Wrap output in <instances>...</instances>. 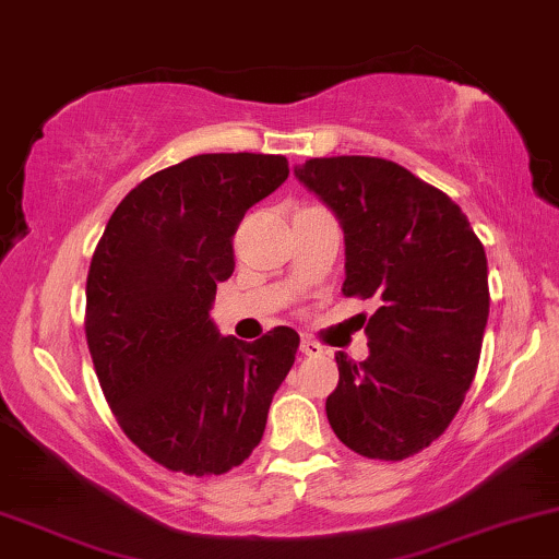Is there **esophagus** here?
<instances>
[{
	"label": "esophagus",
	"mask_w": 559,
	"mask_h": 559,
	"mask_svg": "<svg viewBox=\"0 0 559 559\" xmlns=\"http://www.w3.org/2000/svg\"><path fill=\"white\" fill-rule=\"evenodd\" d=\"M301 353L307 355V357H322V355H326V349H324L322 345H319V342L304 337V340H301Z\"/></svg>",
	"instance_id": "esophagus-1"
}]
</instances>
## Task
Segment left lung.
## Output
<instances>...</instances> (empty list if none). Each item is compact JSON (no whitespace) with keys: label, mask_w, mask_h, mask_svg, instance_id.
<instances>
[{"label":"left lung","mask_w":559,"mask_h":559,"mask_svg":"<svg viewBox=\"0 0 559 559\" xmlns=\"http://www.w3.org/2000/svg\"><path fill=\"white\" fill-rule=\"evenodd\" d=\"M345 233L342 294L376 299L370 355H334L326 419L342 444L370 460L429 448L471 389L488 322L486 250L448 193L393 160L311 158L294 168Z\"/></svg>","instance_id":"left-lung-1"}]
</instances>
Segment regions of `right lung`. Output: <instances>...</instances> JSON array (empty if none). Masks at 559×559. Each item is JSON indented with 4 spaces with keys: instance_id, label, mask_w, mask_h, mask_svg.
Segmentation results:
<instances>
[{
    "instance_id": "1",
    "label": "right lung",
    "mask_w": 559,
    "mask_h": 559,
    "mask_svg": "<svg viewBox=\"0 0 559 559\" xmlns=\"http://www.w3.org/2000/svg\"><path fill=\"white\" fill-rule=\"evenodd\" d=\"M288 178L284 155L206 153L138 183L86 278V342L119 427L147 457L222 475L258 448L299 349L292 326L222 337L210 311L245 212Z\"/></svg>"
}]
</instances>
